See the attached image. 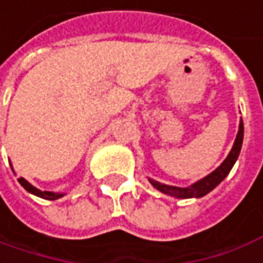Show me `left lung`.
<instances>
[{
  "label": "left lung",
  "mask_w": 263,
  "mask_h": 263,
  "mask_svg": "<svg viewBox=\"0 0 263 263\" xmlns=\"http://www.w3.org/2000/svg\"><path fill=\"white\" fill-rule=\"evenodd\" d=\"M242 142H243V121L240 119V121H239L238 135H236V139H235V143L232 146L229 155L222 162V164L213 170L212 173H209L208 176H204L203 179H200V180H197V182L190 184V186H186V187H179V186H170V184L160 183V182L153 180L150 177L149 182L159 192H162L164 195H169V196L177 197V199H190V197H196L197 199V197H203L204 195H208L209 192L215 189L229 175V172L233 167V164L238 160L239 153H240V149H242Z\"/></svg>",
  "instance_id": "left-lung-1"
}]
</instances>
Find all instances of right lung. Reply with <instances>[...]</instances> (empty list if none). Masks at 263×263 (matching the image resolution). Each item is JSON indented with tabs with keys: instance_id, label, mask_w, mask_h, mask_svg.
Returning <instances> with one entry per match:
<instances>
[{
	"instance_id": "obj_1",
	"label": "right lung",
	"mask_w": 263,
	"mask_h": 263,
	"mask_svg": "<svg viewBox=\"0 0 263 263\" xmlns=\"http://www.w3.org/2000/svg\"><path fill=\"white\" fill-rule=\"evenodd\" d=\"M12 172H14V170H12ZM18 182L21 183V186H23L27 192H30V193H32V195H35V196L38 197L47 199V200H55V199H60V197H63L66 195V193H55V192H47V190L43 192V190L37 189L35 186H32L30 182H27L24 177H20Z\"/></svg>"
}]
</instances>
